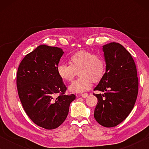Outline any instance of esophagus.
Instances as JSON below:
<instances>
[{
    "label": "esophagus",
    "mask_w": 149,
    "mask_h": 149,
    "mask_svg": "<svg viewBox=\"0 0 149 149\" xmlns=\"http://www.w3.org/2000/svg\"><path fill=\"white\" fill-rule=\"evenodd\" d=\"M81 97H83V98H85V97H87V96H88V94H87V93H82V94L81 95Z\"/></svg>",
    "instance_id": "esophagus-1"
}]
</instances>
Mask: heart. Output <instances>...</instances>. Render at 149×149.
<instances>
[{
  "instance_id": "heart-1",
  "label": "heart",
  "mask_w": 149,
  "mask_h": 149,
  "mask_svg": "<svg viewBox=\"0 0 149 149\" xmlns=\"http://www.w3.org/2000/svg\"><path fill=\"white\" fill-rule=\"evenodd\" d=\"M68 63L70 65L59 64L57 72L65 82H71L79 71L80 78L69 86L71 92L83 93L87 91L91 88L92 82H99L104 74V59L89 51L81 50L76 52L70 57Z\"/></svg>"
}]
</instances>
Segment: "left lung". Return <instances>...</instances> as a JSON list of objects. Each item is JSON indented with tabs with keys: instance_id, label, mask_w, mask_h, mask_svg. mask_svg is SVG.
I'll return each instance as SVG.
<instances>
[{
	"instance_id": "1",
	"label": "left lung",
	"mask_w": 149,
	"mask_h": 149,
	"mask_svg": "<svg viewBox=\"0 0 149 149\" xmlns=\"http://www.w3.org/2000/svg\"><path fill=\"white\" fill-rule=\"evenodd\" d=\"M107 66L106 72L94 90L97 103L94 118L106 127H115L124 121L135 104L138 93L137 69L132 55L118 42L102 47Z\"/></svg>"
}]
</instances>
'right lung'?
<instances>
[{"mask_svg": "<svg viewBox=\"0 0 149 149\" xmlns=\"http://www.w3.org/2000/svg\"><path fill=\"white\" fill-rule=\"evenodd\" d=\"M63 54L61 48L41 45L26 55L18 67L16 83L22 107L36 125L46 130L62 124L76 97L65 93L67 88L57 72Z\"/></svg>", "mask_w": 149, "mask_h": 149, "instance_id": "right-lung-1", "label": "right lung"}]
</instances>
